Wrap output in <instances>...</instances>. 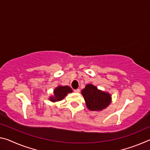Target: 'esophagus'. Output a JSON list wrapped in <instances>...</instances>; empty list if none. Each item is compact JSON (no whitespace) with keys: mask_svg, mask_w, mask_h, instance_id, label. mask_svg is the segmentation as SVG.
Segmentation results:
<instances>
[{"mask_svg":"<svg viewBox=\"0 0 150 150\" xmlns=\"http://www.w3.org/2000/svg\"><path fill=\"white\" fill-rule=\"evenodd\" d=\"M74 92L76 93H79L80 92V90L79 88H77V89H74Z\"/></svg>","mask_w":150,"mask_h":150,"instance_id":"34e87169","label":"esophagus"}]
</instances>
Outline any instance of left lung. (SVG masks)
Segmentation results:
<instances>
[{"instance_id":"left-lung-1","label":"left lung","mask_w":150,"mask_h":150,"mask_svg":"<svg viewBox=\"0 0 150 150\" xmlns=\"http://www.w3.org/2000/svg\"><path fill=\"white\" fill-rule=\"evenodd\" d=\"M86 106L91 111H101L107 108L112 102L109 93L99 90L93 84H87L81 91Z\"/></svg>"}]
</instances>
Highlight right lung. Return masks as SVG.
Instances as JSON below:
<instances>
[{"label":"right lung","instance_id":"obj_1","mask_svg":"<svg viewBox=\"0 0 150 150\" xmlns=\"http://www.w3.org/2000/svg\"><path fill=\"white\" fill-rule=\"evenodd\" d=\"M73 92L72 88L69 86L59 85L55 87L54 91V95L50 96L49 100L53 103L58 102L63 100L68 93H71Z\"/></svg>","mask_w":150,"mask_h":150}]
</instances>
